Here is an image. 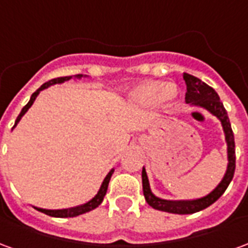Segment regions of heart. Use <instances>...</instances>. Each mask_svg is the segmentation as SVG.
I'll list each match as a JSON object with an SVG mask.
<instances>
[{
	"instance_id": "b5f03b06",
	"label": "heart",
	"mask_w": 248,
	"mask_h": 248,
	"mask_svg": "<svg viewBox=\"0 0 248 248\" xmlns=\"http://www.w3.org/2000/svg\"><path fill=\"white\" fill-rule=\"evenodd\" d=\"M177 87L171 86V85L166 86L162 82H147V83H143V85L137 87L133 93V97L138 102H161L163 105H170L177 98Z\"/></svg>"
}]
</instances>
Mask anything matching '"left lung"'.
Instances as JSON below:
<instances>
[{
	"mask_svg": "<svg viewBox=\"0 0 248 248\" xmlns=\"http://www.w3.org/2000/svg\"><path fill=\"white\" fill-rule=\"evenodd\" d=\"M183 79L186 82L187 86L185 101L187 103H192V105H198L201 108H204L210 113L220 119L224 134H226V142H227L229 166H227V171H226V175L222 179V182L219 183L218 187L213 192H210L206 197L195 199V201H178V202L177 201H165V199H161V198H156L155 195H153V192L150 191V186H149V179H147V175H146V170L143 167V170H142V186H143V195H145L146 202L155 210H161V211H166V213L171 214H194L201 211L203 208L208 207V206H211L214 202H217L219 198L223 195V192L229 187L230 182L232 181L235 171L234 133H232V129H231V124H230L227 111L224 108L223 103L220 102L219 95L213 87L206 85L204 82L201 81L197 77L185 73Z\"/></svg>",
	"mask_w": 248,
	"mask_h": 248,
	"instance_id": "obj_1",
	"label": "left lung"
}]
</instances>
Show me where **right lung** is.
<instances>
[{
	"label": "right lung",
	"mask_w": 248,
	"mask_h": 248,
	"mask_svg": "<svg viewBox=\"0 0 248 248\" xmlns=\"http://www.w3.org/2000/svg\"><path fill=\"white\" fill-rule=\"evenodd\" d=\"M77 78H81V74H78V76H76ZM71 78L70 77H60V78H54V79H50L49 82H45L42 86L37 90V92H34L33 94H31V98H30V101L26 105L24 106V108L21 110V113H19V115L17 117V119H16V124H18L19 119L22 118V115H24L28 110H29V108L33 105V102L35 101V98H37V95L40 94L41 90H44V89H46V87H49L50 85H54V83H62V82L65 81H69ZM14 124V126H16ZM114 170H111V171L108 172V175H106V178H105V181H103L102 186H101V188H99V191H98V194L95 195V197L93 198L92 201H89L87 203H85V204H82V206H78V207H73V208H69V210H44V208H37L38 211H41V213H45L46 215H50V217H56V218H73V217H77V215H81V214H85V213H89V211H92V210H94V208H97L101 203H102L103 201V197L106 195V191H108V182H110V178H111V175H113Z\"/></svg>",
	"instance_id": "add662e5"
}]
</instances>
